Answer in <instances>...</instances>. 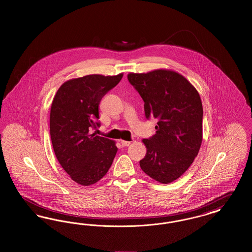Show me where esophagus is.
Here are the masks:
<instances>
[{
    "instance_id": "34e87169",
    "label": "esophagus",
    "mask_w": 252,
    "mask_h": 252,
    "mask_svg": "<svg viewBox=\"0 0 252 252\" xmlns=\"http://www.w3.org/2000/svg\"><path fill=\"white\" fill-rule=\"evenodd\" d=\"M121 144L123 145V146H129L130 145V142H127V141H124V140H121Z\"/></svg>"
}]
</instances>
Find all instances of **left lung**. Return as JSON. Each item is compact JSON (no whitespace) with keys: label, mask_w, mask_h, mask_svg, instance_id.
Instances as JSON below:
<instances>
[{"label":"left lung","mask_w":252,"mask_h":252,"mask_svg":"<svg viewBox=\"0 0 252 252\" xmlns=\"http://www.w3.org/2000/svg\"><path fill=\"white\" fill-rule=\"evenodd\" d=\"M144 102L145 117L158 122L156 134L144 139L140 166L160 183L179 179L192 164L202 143L203 108L199 94L183 75L170 70L127 74Z\"/></svg>","instance_id":"obj_1"}]
</instances>
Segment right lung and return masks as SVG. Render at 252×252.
Here are the masks:
<instances>
[{
  "instance_id": "add662e5",
  "label": "right lung",
  "mask_w": 252,
  "mask_h": 252,
  "mask_svg": "<svg viewBox=\"0 0 252 252\" xmlns=\"http://www.w3.org/2000/svg\"><path fill=\"white\" fill-rule=\"evenodd\" d=\"M123 73L90 74L66 81L54 97L50 112V135L60 165L73 181L94 184L108 171L117 153L115 142L97 136L99 104L118 84Z\"/></svg>"
}]
</instances>
